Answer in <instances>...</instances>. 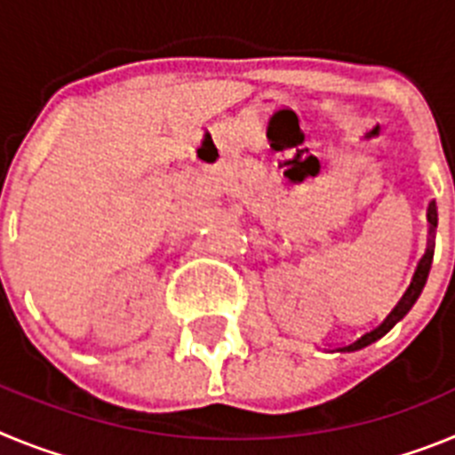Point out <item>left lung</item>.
Here are the masks:
<instances>
[{
    "instance_id": "8db88e82",
    "label": "left lung",
    "mask_w": 455,
    "mask_h": 455,
    "mask_svg": "<svg viewBox=\"0 0 455 455\" xmlns=\"http://www.w3.org/2000/svg\"><path fill=\"white\" fill-rule=\"evenodd\" d=\"M428 223H431V228H428V236H431V239H428V248H426L424 257H421L419 264H417V271H415V275H412V283H410V287L405 289V293L401 296L399 303L394 305V309L389 312L387 316H385L383 323L376 325V328H371L369 332H364L363 337H357L355 341H351V344H347V347H341L339 351H357V348H363V347H367V344H371V341L380 339L385 332L392 331L396 321H401L405 315H408L410 307H412V305H415V300L419 299L421 289H424V284H426V277H428V271H431L433 248H435V228H437L435 203L428 204Z\"/></svg>"
}]
</instances>
